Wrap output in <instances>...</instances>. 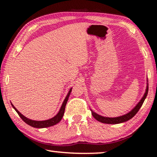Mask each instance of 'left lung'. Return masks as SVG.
<instances>
[{"mask_svg": "<svg viewBox=\"0 0 157 157\" xmlns=\"http://www.w3.org/2000/svg\"><path fill=\"white\" fill-rule=\"evenodd\" d=\"M148 93V83H147V88H146V90L145 94H144L143 97H142V99H140V101L138 103V104L133 109L131 110L130 112L128 113L125 114L124 115H122V116L120 117H104L101 116V115H99L96 113H94V111L90 109L91 112H92V115L95 119L97 120V121L101 122L102 123H105V124H119V123H122V122H127L128 120H129L130 119L134 116V115L137 113L138 110L140 109V107L142 106V105L143 104L144 101L146 98V97Z\"/></svg>", "mask_w": 157, "mask_h": 157, "instance_id": "8db88e82", "label": "left lung"}]
</instances>
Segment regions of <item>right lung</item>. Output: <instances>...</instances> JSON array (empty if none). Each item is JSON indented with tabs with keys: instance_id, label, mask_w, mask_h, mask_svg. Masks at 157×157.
<instances>
[{
	"instance_id": "1",
	"label": "right lung",
	"mask_w": 157,
	"mask_h": 157,
	"mask_svg": "<svg viewBox=\"0 0 157 157\" xmlns=\"http://www.w3.org/2000/svg\"><path fill=\"white\" fill-rule=\"evenodd\" d=\"M71 89L69 90V91L68 92L67 95L66 96L65 100H64V101L63 103V104H62L61 108L60 110H59V112L58 113V114L55 115L54 117L51 118L49 120H43V121H36V120H32L30 119H28L26 117H25L24 115H23L14 106V105L12 104V107L14 108V109L16 110L17 113H18V115H19L20 117L21 118L22 120H24V121L28 124V125L31 126L33 127H35V128H46V127H51V126H53L56 124H58V123L60 121L62 120V118L63 117V115H64V113H65V106H66V104H67V102L68 101V99H69V97L70 95V93L71 92Z\"/></svg>"
}]
</instances>
